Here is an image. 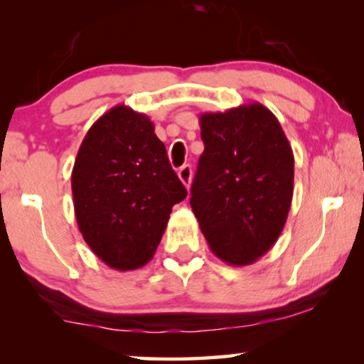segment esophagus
<instances>
[{
  "label": "esophagus",
  "mask_w": 364,
  "mask_h": 364,
  "mask_svg": "<svg viewBox=\"0 0 364 364\" xmlns=\"http://www.w3.org/2000/svg\"><path fill=\"white\" fill-rule=\"evenodd\" d=\"M178 178H181L183 186H186L187 188L191 187V182H192V167L188 166V164H186V166H182L181 168H178Z\"/></svg>",
  "instance_id": "1"
}]
</instances>
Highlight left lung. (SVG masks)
Segmentation results:
<instances>
[{"label": "left lung", "instance_id": "1", "mask_svg": "<svg viewBox=\"0 0 364 364\" xmlns=\"http://www.w3.org/2000/svg\"><path fill=\"white\" fill-rule=\"evenodd\" d=\"M203 149L191 207L210 250L252 265L275 245L293 197L295 159L272 111L258 102L200 116Z\"/></svg>", "mask_w": 364, "mask_h": 364}]
</instances>
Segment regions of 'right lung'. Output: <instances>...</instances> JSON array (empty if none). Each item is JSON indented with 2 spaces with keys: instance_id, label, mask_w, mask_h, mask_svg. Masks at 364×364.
I'll return each mask as SVG.
<instances>
[{
  "instance_id": "obj_1",
  "label": "right lung",
  "mask_w": 364,
  "mask_h": 364,
  "mask_svg": "<svg viewBox=\"0 0 364 364\" xmlns=\"http://www.w3.org/2000/svg\"><path fill=\"white\" fill-rule=\"evenodd\" d=\"M71 187L82 238L121 272L151 262L172 207L187 197L151 119L127 106L112 107L89 129Z\"/></svg>"
}]
</instances>
